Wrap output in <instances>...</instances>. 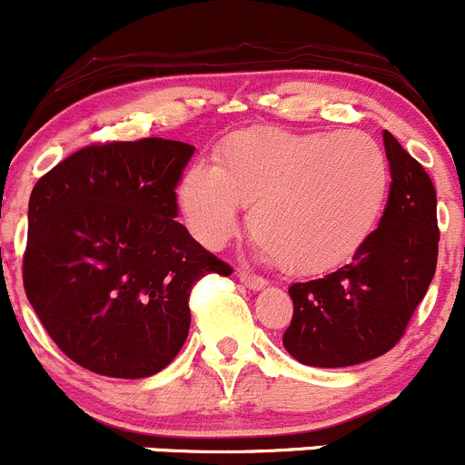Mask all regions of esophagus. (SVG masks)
Here are the masks:
<instances>
[{
  "label": "esophagus",
  "mask_w": 465,
  "mask_h": 465,
  "mask_svg": "<svg viewBox=\"0 0 465 465\" xmlns=\"http://www.w3.org/2000/svg\"><path fill=\"white\" fill-rule=\"evenodd\" d=\"M237 277L242 280V284H246L248 289H252V291H260V289H264V286H266L264 277L255 275V272H251V271H239Z\"/></svg>",
  "instance_id": "1"
}]
</instances>
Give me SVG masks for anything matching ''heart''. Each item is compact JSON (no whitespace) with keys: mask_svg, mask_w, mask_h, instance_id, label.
Segmentation results:
<instances>
[{"mask_svg":"<svg viewBox=\"0 0 465 465\" xmlns=\"http://www.w3.org/2000/svg\"><path fill=\"white\" fill-rule=\"evenodd\" d=\"M390 167L361 132L251 127L217 150V167L185 172L179 203L201 243L219 248L251 205L262 255L293 275H320L351 260L381 222Z\"/></svg>","mask_w":465,"mask_h":465,"instance_id":"b5f03b06","label":"heart"}]
</instances>
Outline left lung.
<instances>
[{
  "label": "left lung",
  "instance_id": "1",
  "mask_svg": "<svg viewBox=\"0 0 465 465\" xmlns=\"http://www.w3.org/2000/svg\"><path fill=\"white\" fill-rule=\"evenodd\" d=\"M391 183L378 228L351 264L289 289L286 351L311 367L361 365L405 336L437 271V193L419 161L382 134Z\"/></svg>",
  "mask_w": 465,
  "mask_h": 465
}]
</instances>
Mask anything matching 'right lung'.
I'll use <instances>...</instances> for the list:
<instances>
[{
  "label": "right lung",
  "mask_w": 465,
  "mask_h": 465,
  "mask_svg": "<svg viewBox=\"0 0 465 465\" xmlns=\"http://www.w3.org/2000/svg\"><path fill=\"white\" fill-rule=\"evenodd\" d=\"M193 154L165 138L94 143L33 188L24 291L60 351L94 374L147 378L170 365L194 284L232 272L176 222Z\"/></svg>",
  "instance_id": "add662e5"
}]
</instances>
